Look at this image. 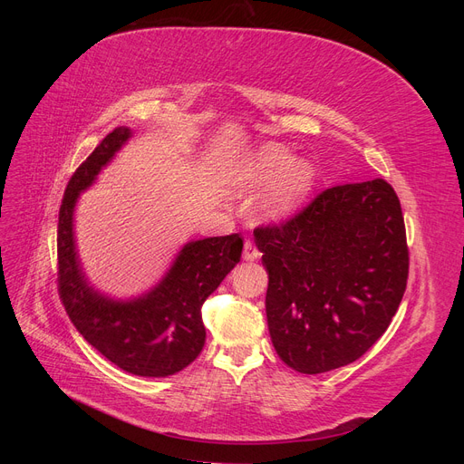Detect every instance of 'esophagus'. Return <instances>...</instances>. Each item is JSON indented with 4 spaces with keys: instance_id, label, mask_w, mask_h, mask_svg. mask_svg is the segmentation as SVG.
<instances>
[{
    "instance_id": "esophagus-1",
    "label": "esophagus",
    "mask_w": 464,
    "mask_h": 464,
    "mask_svg": "<svg viewBox=\"0 0 464 464\" xmlns=\"http://www.w3.org/2000/svg\"><path fill=\"white\" fill-rule=\"evenodd\" d=\"M259 257V249L256 247V244L251 240H246L244 244V259L246 261H256Z\"/></svg>"
}]
</instances>
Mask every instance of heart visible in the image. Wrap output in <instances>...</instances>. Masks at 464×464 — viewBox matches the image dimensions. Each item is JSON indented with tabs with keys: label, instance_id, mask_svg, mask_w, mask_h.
<instances>
[{
	"label": "heart",
	"instance_id": "b5f03b06",
	"mask_svg": "<svg viewBox=\"0 0 464 464\" xmlns=\"http://www.w3.org/2000/svg\"><path fill=\"white\" fill-rule=\"evenodd\" d=\"M294 160L292 152L275 143H265L237 159L228 178L242 191H256L274 184L261 203V213L266 218H286L296 210L315 184V168L310 160Z\"/></svg>",
	"mask_w": 464,
	"mask_h": 464
}]
</instances>
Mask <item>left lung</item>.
I'll list each match as a JSON object with an SVG mask.
<instances>
[{
  "instance_id": "obj_1",
  "label": "left lung",
  "mask_w": 464,
  "mask_h": 464,
  "mask_svg": "<svg viewBox=\"0 0 464 464\" xmlns=\"http://www.w3.org/2000/svg\"><path fill=\"white\" fill-rule=\"evenodd\" d=\"M254 236L269 273L266 325L286 366L336 370L387 331L409 278V247L385 179L325 189L286 224Z\"/></svg>"
}]
</instances>
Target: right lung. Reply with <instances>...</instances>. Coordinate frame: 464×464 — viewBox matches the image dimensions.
Returning a JSON list of instances; mask_svg holds the SVG:
<instances>
[{"mask_svg":"<svg viewBox=\"0 0 464 464\" xmlns=\"http://www.w3.org/2000/svg\"><path fill=\"white\" fill-rule=\"evenodd\" d=\"M131 137L125 125L108 133L69 179L58 222V285L69 319L98 353L128 373L166 377L199 356L201 305L240 263L244 242L230 234L184 244L159 283L133 298H111L94 288L79 259L75 207Z\"/></svg>","mask_w":464,"mask_h":464,"instance_id":"add662e5","label":"right lung"}]
</instances>
